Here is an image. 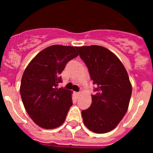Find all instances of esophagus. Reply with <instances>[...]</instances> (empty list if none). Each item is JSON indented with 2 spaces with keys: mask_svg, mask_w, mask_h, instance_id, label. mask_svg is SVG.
I'll list each match as a JSON object with an SVG mask.
<instances>
[{
  "mask_svg": "<svg viewBox=\"0 0 153 153\" xmlns=\"http://www.w3.org/2000/svg\"><path fill=\"white\" fill-rule=\"evenodd\" d=\"M75 94L76 97H79V96H80V93H79V92H76Z\"/></svg>",
  "mask_w": 153,
  "mask_h": 153,
  "instance_id": "34e87169",
  "label": "esophagus"
}]
</instances>
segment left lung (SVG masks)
<instances>
[{"label":"left lung","instance_id":"8db88e82","mask_svg":"<svg viewBox=\"0 0 153 153\" xmlns=\"http://www.w3.org/2000/svg\"><path fill=\"white\" fill-rule=\"evenodd\" d=\"M97 88L91 106L82 111L83 123L96 133L115 129L126 113L132 85L122 62L101 46L76 47Z\"/></svg>","mask_w":153,"mask_h":153}]
</instances>
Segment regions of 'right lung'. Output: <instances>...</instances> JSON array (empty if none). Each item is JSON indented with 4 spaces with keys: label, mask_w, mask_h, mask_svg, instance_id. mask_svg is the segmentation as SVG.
Segmentation results:
<instances>
[{
    "label": "right lung",
    "mask_w": 153,
    "mask_h": 153,
    "mask_svg": "<svg viewBox=\"0 0 153 153\" xmlns=\"http://www.w3.org/2000/svg\"><path fill=\"white\" fill-rule=\"evenodd\" d=\"M78 56L76 47L53 45L30 62L21 79V99L29 117L44 129H55L64 123L73 105L72 91L58 88L67 63Z\"/></svg>",
    "instance_id": "right-lung-1"
}]
</instances>
